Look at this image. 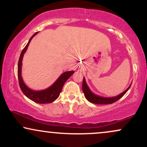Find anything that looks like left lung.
Segmentation results:
<instances>
[{
	"mask_svg": "<svg viewBox=\"0 0 147 147\" xmlns=\"http://www.w3.org/2000/svg\"><path fill=\"white\" fill-rule=\"evenodd\" d=\"M131 86V84L125 91H124L122 93L119 94V95L115 96V97H104L94 94L93 92L90 90L86 82L85 78L84 77L83 84H82V90H83V92L86 98L88 99V101H89L90 102L96 104H110L117 102L118 99H119L121 97H123V96L124 95V94L129 90Z\"/></svg>",
	"mask_w": 147,
	"mask_h": 147,
	"instance_id": "1",
	"label": "left lung"
}]
</instances>
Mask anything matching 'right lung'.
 <instances>
[{
    "mask_svg": "<svg viewBox=\"0 0 147 147\" xmlns=\"http://www.w3.org/2000/svg\"><path fill=\"white\" fill-rule=\"evenodd\" d=\"M38 32L34 34L33 36L30 38L28 44L26 46L23 48L22 50L21 55H20L19 60H18V82H19V86L21 88L22 92L23 94L28 97L30 99L32 100L33 102L38 103V104H48L54 102L55 100L58 98L60 95V92H61L62 88L65 84V82L69 79V77L74 73V71H68L65 72L62 74L57 79V80L51 86H50L48 88L45 89L43 90H33L30 89L25 85V84L23 82V79L21 77V66H22V61H23V57L24 55L25 52H26L27 49L28 48L30 41L32 38H33L35 35Z\"/></svg>",
    "mask_w": 147,
    "mask_h": 147,
    "instance_id": "obj_1",
    "label": "right lung"
}]
</instances>
